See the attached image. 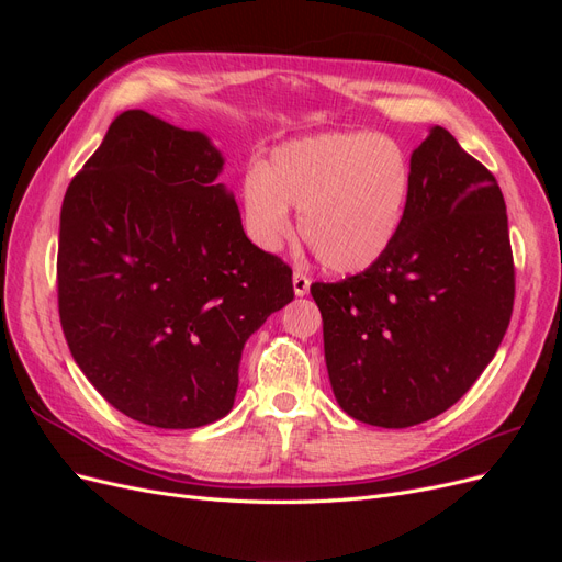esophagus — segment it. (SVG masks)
I'll return each instance as SVG.
<instances>
[{
	"mask_svg": "<svg viewBox=\"0 0 562 562\" xmlns=\"http://www.w3.org/2000/svg\"><path fill=\"white\" fill-rule=\"evenodd\" d=\"M310 285H312V279L307 274H302V271H295L293 274V291L297 297L307 295L310 293Z\"/></svg>",
	"mask_w": 562,
	"mask_h": 562,
	"instance_id": "1",
	"label": "esophagus"
}]
</instances>
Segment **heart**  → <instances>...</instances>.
I'll return each mask as SVG.
<instances>
[{"label": "heart", "instance_id": "obj_1", "mask_svg": "<svg viewBox=\"0 0 562 562\" xmlns=\"http://www.w3.org/2000/svg\"><path fill=\"white\" fill-rule=\"evenodd\" d=\"M413 168L403 147L368 131H326L285 140L241 182V209L252 244L277 252L300 234L333 274H361L396 244Z\"/></svg>", "mask_w": 562, "mask_h": 562}]
</instances>
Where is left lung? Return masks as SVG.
<instances>
[{
	"label": "left lung",
	"mask_w": 562,
	"mask_h": 562,
	"mask_svg": "<svg viewBox=\"0 0 562 562\" xmlns=\"http://www.w3.org/2000/svg\"><path fill=\"white\" fill-rule=\"evenodd\" d=\"M411 168L391 250L361 274L312 285L339 407L384 429L415 427L467 394L502 345L516 291L495 176L440 126Z\"/></svg>",
	"instance_id": "obj_1"
}]
</instances>
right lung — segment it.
Masks as SVG:
<instances>
[{"instance_id": "add662e5", "label": "right lung", "mask_w": 562, "mask_h": 562, "mask_svg": "<svg viewBox=\"0 0 562 562\" xmlns=\"http://www.w3.org/2000/svg\"><path fill=\"white\" fill-rule=\"evenodd\" d=\"M203 131L119 114L67 187L58 310L87 380L126 417L196 429L225 417L248 337L293 300L252 246Z\"/></svg>"}]
</instances>
